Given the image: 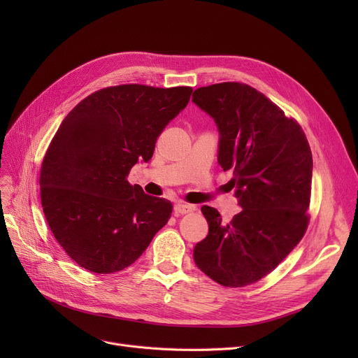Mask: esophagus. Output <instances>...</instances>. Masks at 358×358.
Instances as JSON below:
<instances>
[{
	"mask_svg": "<svg viewBox=\"0 0 358 358\" xmlns=\"http://www.w3.org/2000/svg\"><path fill=\"white\" fill-rule=\"evenodd\" d=\"M196 210V206L193 204H187V203H177L174 206V212L176 215H187V213H192Z\"/></svg>",
	"mask_w": 358,
	"mask_h": 358,
	"instance_id": "esophagus-1",
	"label": "esophagus"
}]
</instances>
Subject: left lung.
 Here are the masks:
<instances>
[{
    "label": "left lung",
    "instance_id": "1",
    "mask_svg": "<svg viewBox=\"0 0 358 358\" xmlns=\"http://www.w3.org/2000/svg\"><path fill=\"white\" fill-rule=\"evenodd\" d=\"M193 101L217 124V159L234 173L242 208L224 222L203 206L209 234L194 247V262L216 283L243 287L270 274L308 229L310 146L293 117L247 84L200 87Z\"/></svg>",
    "mask_w": 358,
    "mask_h": 358
}]
</instances>
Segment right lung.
I'll list each match as a JSON object with an SVG mask.
<instances>
[{"label": "right lung", "mask_w": 358, "mask_h": 358, "mask_svg": "<svg viewBox=\"0 0 358 358\" xmlns=\"http://www.w3.org/2000/svg\"><path fill=\"white\" fill-rule=\"evenodd\" d=\"M192 92L106 87L56 130L41 166V200L53 236L80 267L97 274L129 267L171 217V201L145 194L127 176L138 161L152 158L158 136Z\"/></svg>", "instance_id": "obj_1"}]
</instances>
